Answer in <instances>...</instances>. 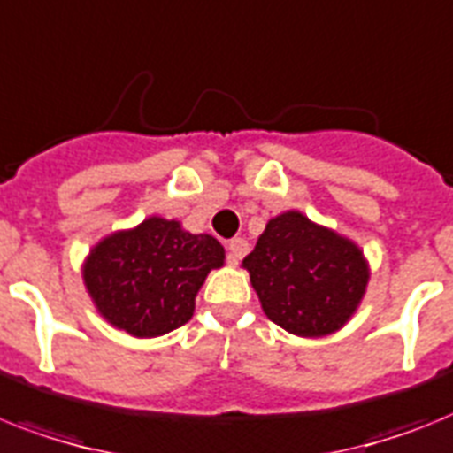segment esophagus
Returning a JSON list of instances; mask_svg holds the SVG:
<instances>
[{"mask_svg":"<svg viewBox=\"0 0 453 453\" xmlns=\"http://www.w3.org/2000/svg\"><path fill=\"white\" fill-rule=\"evenodd\" d=\"M246 253H249V242L244 237H234L227 242V257H230V262H239Z\"/></svg>","mask_w":453,"mask_h":453,"instance_id":"1","label":"esophagus"}]
</instances>
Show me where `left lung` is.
I'll return each instance as SVG.
<instances>
[{
	"label": "left lung",
	"mask_w": 453,
	"mask_h": 453,
	"mask_svg": "<svg viewBox=\"0 0 453 453\" xmlns=\"http://www.w3.org/2000/svg\"><path fill=\"white\" fill-rule=\"evenodd\" d=\"M242 267L269 320L303 338L329 336L345 326L371 279L364 250L352 239L297 209L269 219Z\"/></svg>",
	"instance_id": "obj_1"
}]
</instances>
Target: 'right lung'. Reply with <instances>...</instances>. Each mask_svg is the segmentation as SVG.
<instances>
[{"label":"right lung","instance_id":"1","mask_svg":"<svg viewBox=\"0 0 453 453\" xmlns=\"http://www.w3.org/2000/svg\"><path fill=\"white\" fill-rule=\"evenodd\" d=\"M223 262L219 239L150 216L101 239L82 262V280L110 325L135 338H156L191 320L197 290Z\"/></svg>","mask_w":453,"mask_h":453}]
</instances>
